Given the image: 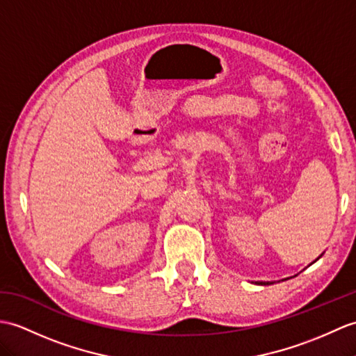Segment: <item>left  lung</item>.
<instances>
[{"label":"left lung","mask_w":356,"mask_h":356,"mask_svg":"<svg viewBox=\"0 0 356 356\" xmlns=\"http://www.w3.org/2000/svg\"><path fill=\"white\" fill-rule=\"evenodd\" d=\"M318 259V258H317ZM268 284H271V282H259V285H268Z\"/></svg>","instance_id":"1"}]
</instances>
